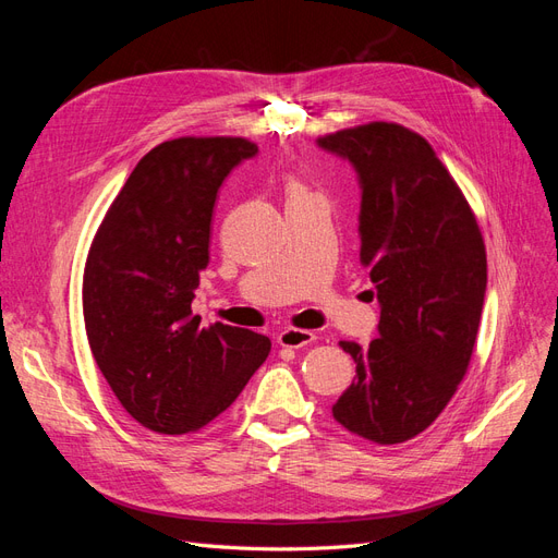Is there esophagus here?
<instances>
[{
  "mask_svg": "<svg viewBox=\"0 0 558 558\" xmlns=\"http://www.w3.org/2000/svg\"><path fill=\"white\" fill-rule=\"evenodd\" d=\"M316 340V335L312 330H298V328H289V330H281L277 335V342L283 349H300V347H307Z\"/></svg>",
  "mask_w": 558,
  "mask_h": 558,
  "instance_id": "1",
  "label": "esophagus"
}]
</instances>
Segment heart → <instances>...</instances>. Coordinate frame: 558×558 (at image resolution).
Wrapping results in <instances>:
<instances>
[{
    "label": "heart",
    "mask_w": 558,
    "mask_h": 558,
    "mask_svg": "<svg viewBox=\"0 0 558 558\" xmlns=\"http://www.w3.org/2000/svg\"><path fill=\"white\" fill-rule=\"evenodd\" d=\"M293 195H305V191H302L300 185H295V183H293V185H291V197H293Z\"/></svg>",
    "instance_id": "1"
}]
</instances>
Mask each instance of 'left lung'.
Returning <instances> with one entry per match:
<instances>
[{
	"mask_svg": "<svg viewBox=\"0 0 558 558\" xmlns=\"http://www.w3.org/2000/svg\"><path fill=\"white\" fill-rule=\"evenodd\" d=\"M361 185V263L381 310L379 337L340 342L356 377L332 404L369 442L412 440L461 384L486 293V251L463 193L421 134L369 123L320 137Z\"/></svg>",
	"mask_w": 558,
	"mask_h": 558,
	"instance_id": "1",
	"label": "left lung"
}]
</instances>
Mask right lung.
I'll return each mask as SVG.
<instances>
[{
	"instance_id": "right-lung-1",
	"label": "right lung",
	"mask_w": 558,
	"mask_h": 558,
	"mask_svg": "<svg viewBox=\"0 0 558 558\" xmlns=\"http://www.w3.org/2000/svg\"><path fill=\"white\" fill-rule=\"evenodd\" d=\"M256 154L242 137L162 142L134 167L93 240L83 272L88 342L116 398L148 430L207 426L272 347L253 330L199 328L191 312L218 189Z\"/></svg>"
}]
</instances>
